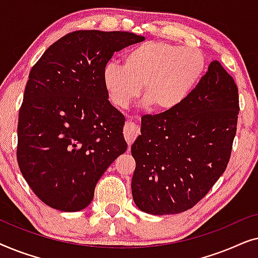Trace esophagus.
<instances>
[{"mask_svg":"<svg viewBox=\"0 0 258 258\" xmlns=\"http://www.w3.org/2000/svg\"><path fill=\"white\" fill-rule=\"evenodd\" d=\"M123 133H124L125 141L130 148V146H132L136 137L139 136V126H137L133 121H130V119H126Z\"/></svg>","mask_w":258,"mask_h":258,"instance_id":"1","label":"esophagus"}]
</instances>
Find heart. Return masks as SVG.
I'll return each instance as SVG.
<instances>
[{
	"label": "heart",
	"instance_id": "1",
	"mask_svg": "<svg viewBox=\"0 0 258 258\" xmlns=\"http://www.w3.org/2000/svg\"><path fill=\"white\" fill-rule=\"evenodd\" d=\"M206 64V56L199 48L149 41L129 49L123 56V66L107 63L102 80L115 107H128L142 87L144 104L167 114L186 101L200 82Z\"/></svg>",
	"mask_w": 258,
	"mask_h": 258
}]
</instances>
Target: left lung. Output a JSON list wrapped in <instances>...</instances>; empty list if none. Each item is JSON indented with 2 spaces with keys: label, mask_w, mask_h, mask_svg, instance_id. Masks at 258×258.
Here are the masks:
<instances>
[{
  "label": "left lung",
  "mask_w": 258,
  "mask_h": 258,
  "mask_svg": "<svg viewBox=\"0 0 258 258\" xmlns=\"http://www.w3.org/2000/svg\"><path fill=\"white\" fill-rule=\"evenodd\" d=\"M238 111L234 79L213 61L181 107L143 116L141 135L132 146L137 208L162 216L199 203L227 168Z\"/></svg>",
  "instance_id": "left-lung-1"
}]
</instances>
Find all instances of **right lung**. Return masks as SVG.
Segmentation results:
<instances>
[{
    "label": "right lung",
    "instance_id": "obj_1",
    "mask_svg": "<svg viewBox=\"0 0 258 258\" xmlns=\"http://www.w3.org/2000/svg\"><path fill=\"white\" fill-rule=\"evenodd\" d=\"M144 40L126 31H74L30 70L19 115L17 162L47 206L83 210L101 176L126 150L125 118L109 102L102 74L114 52Z\"/></svg>",
    "mask_w": 258,
    "mask_h": 258
}]
</instances>
